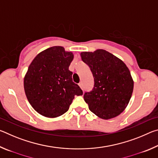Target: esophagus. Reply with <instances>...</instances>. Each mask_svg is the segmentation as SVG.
Instances as JSON below:
<instances>
[{
    "mask_svg": "<svg viewBox=\"0 0 158 158\" xmlns=\"http://www.w3.org/2000/svg\"><path fill=\"white\" fill-rule=\"evenodd\" d=\"M79 85L80 86V88H81V89L83 90V84H82V83L81 82V83H79Z\"/></svg>",
    "mask_w": 158,
    "mask_h": 158,
    "instance_id": "obj_1",
    "label": "esophagus"
}]
</instances>
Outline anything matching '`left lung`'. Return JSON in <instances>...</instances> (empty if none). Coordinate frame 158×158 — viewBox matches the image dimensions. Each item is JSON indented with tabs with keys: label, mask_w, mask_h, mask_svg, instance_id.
Returning a JSON list of instances; mask_svg holds the SVG:
<instances>
[{
	"label": "left lung",
	"mask_w": 158,
	"mask_h": 158,
	"mask_svg": "<svg viewBox=\"0 0 158 158\" xmlns=\"http://www.w3.org/2000/svg\"><path fill=\"white\" fill-rule=\"evenodd\" d=\"M81 59L91 70L94 87L84 98L90 111L102 119L121 114L132 97L134 81L122 60L104 49L83 52Z\"/></svg>",
	"instance_id": "left-lung-1"
}]
</instances>
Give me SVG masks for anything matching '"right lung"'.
I'll list each match as a JSON object with an SVG mask.
<instances>
[{"instance_id": "1", "label": "right lung", "mask_w": 158, "mask_h": 158, "mask_svg": "<svg viewBox=\"0 0 158 158\" xmlns=\"http://www.w3.org/2000/svg\"><path fill=\"white\" fill-rule=\"evenodd\" d=\"M73 58L72 52L54 46L39 53L29 65L23 79L25 93L42 116L51 118L61 116L69 109L74 95H82L69 70Z\"/></svg>"}]
</instances>
